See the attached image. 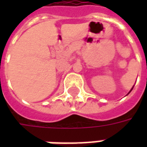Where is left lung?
<instances>
[{
	"mask_svg": "<svg viewBox=\"0 0 147 147\" xmlns=\"http://www.w3.org/2000/svg\"><path fill=\"white\" fill-rule=\"evenodd\" d=\"M133 87H134V86H133ZM133 87H132V88H131V90H130V92H131V90H132V89H133ZM129 92V93H130ZM129 93H128V94H129Z\"/></svg>",
	"mask_w": 147,
	"mask_h": 147,
	"instance_id": "obj_1",
	"label": "left lung"
}]
</instances>
